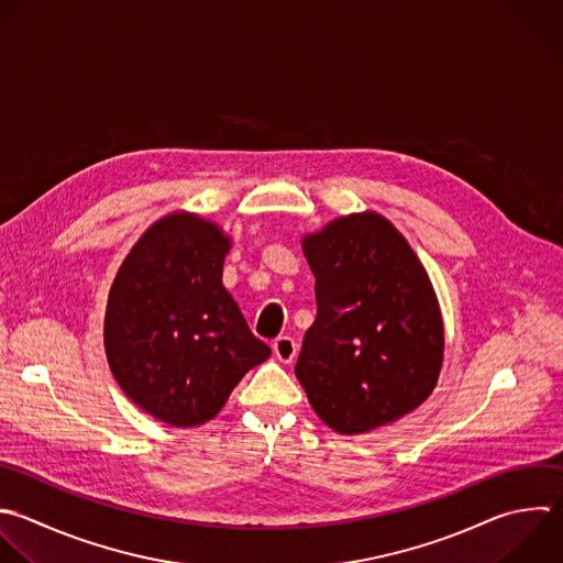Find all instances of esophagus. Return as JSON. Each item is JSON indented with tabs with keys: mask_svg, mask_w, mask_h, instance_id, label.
I'll use <instances>...</instances> for the list:
<instances>
[{
	"mask_svg": "<svg viewBox=\"0 0 563 563\" xmlns=\"http://www.w3.org/2000/svg\"><path fill=\"white\" fill-rule=\"evenodd\" d=\"M273 352H275V356H277L282 363H292L295 356H297V341H295L292 336H288V334L277 336V339L273 341Z\"/></svg>",
	"mask_w": 563,
	"mask_h": 563,
	"instance_id": "1",
	"label": "esophagus"
}]
</instances>
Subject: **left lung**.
Listing matches in <instances>:
<instances>
[{
    "label": "left lung",
    "instance_id": "left-lung-1",
    "mask_svg": "<svg viewBox=\"0 0 563 563\" xmlns=\"http://www.w3.org/2000/svg\"><path fill=\"white\" fill-rule=\"evenodd\" d=\"M317 319L295 374L317 416L354 435L420 407L444 354L440 306L424 266L389 220L352 213L301 240Z\"/></svg>",
    "mask_w": 563,
    "mask_h": 563
}]
</instances>
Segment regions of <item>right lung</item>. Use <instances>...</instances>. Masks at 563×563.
Returning a JSON list of instances; mask_svg holds the SVG:
<instances>
[{
	"mask_svg": "<svg viewBox=\"0 0 563 563\" xmlns=\"http://www.w3.org/2000/svg\"><path fill=\"white\" fill-rule=\"evenodd\" d=\"M224 231L194 213L152 224L121 264L106 310V354L121 389L154 418L198 427L271 356L222 286Z\"/></svg>",
	"mask_w": 563,
	"mask_h": 563,
	"instance_id": "obj_1",
	"label": "right lung"
}]
</instances>
